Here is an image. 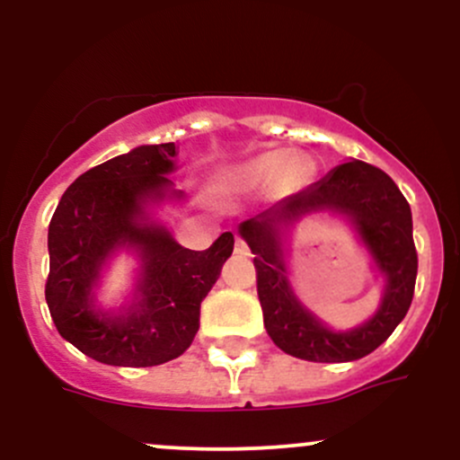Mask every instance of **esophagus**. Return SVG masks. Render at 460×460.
Returning a JSON list of instances; mask_svg holds the SVG:
<instances>
[{
  "mask_svg": "<svg viewBox=\"0 0 460 460\" xmlns=\"http://www.w3.org/2000/svg\"><path fill=\"white\" fill-rule=\"evenodd\" d=\"M235 252L237 255H248V244H246L244 237H240V235L235 237Z\"/></svg>",
  "mask_w": 460,
  "mask_h": 460,
  "instance_id": "1",
  "label": "esophagus"
}]
</instances>
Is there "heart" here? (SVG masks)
Here are the masks:
<instances>
[{
  "mask_svg": "<svg viewBox=\"0 0 460 460\" xmlns=\"http://www.w3.org/2000/svg\"><path fill=\"white\" fill-rule=\"evenodd\" d=\"M277 179L285 188L296 186L298 181V164L285 151L263 153L240 164L226 175V183L235 190H257L270 186Z\"/></svg>",
  "mask_w": 460,
  "mask_h": 460,
  "instance_id": "heart-1",
  "label": "heart"
}]
</instances>
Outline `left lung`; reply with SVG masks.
Masks as SVG:
<instances>
[{"instance_id":"1","label":"left lung","mask_w":460,"mask_h":460,"mask_svg":"<svg viewBox=\"0 0 460 460\" xmlns=\"http://www.w3.org/2000/svg\"><path fill=\"white\" fill-rule=\"evenodd\" d=\"M315 208H335L350 215L388 281L382 307L366 325L352 332L326 330L288 288L278 225ZM240 234L255 255L252 263L263 324L274 344L288 355L315 363L357 361L376 350L411 307L417 277L411 208L394 179L372 164L361 160L341 164L268 212L244 220Z\"/></svg>"}]
</instances>
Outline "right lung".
<instances>
[{"label": "right lung", "instance_id": "right-lung-1", "mask_svg": "<svg viewBox=\"0 0 460 460\" xmlns=\"http://www.w3.org/2000/svg\"><path fill=\"white\" fill-rule=\"evenodd\" d=\"M175 155V142H166L99 164L66 188L51 216L47 307L58 332L94 361L151 367L183 355L199 331L200 300L234 252L231 231L208 251H190L138 223L142 200L168 186ZM123 243L143 251L139 298L125 314H102L90 289L104 257Z\"/></svg>", "mask_w": 460, "mask_h": 460}]
</instances>
